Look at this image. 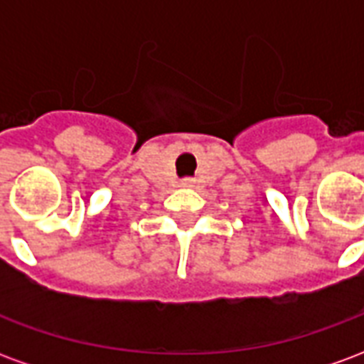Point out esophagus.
<instances>
[{
	"label": "esophagus",
	"mask_w": 364,
	"mask_h": 364,
	"mask_svg": "<svg viewBox=\"0 0 364 364\" xmlns=\"http://www.w3.org/2000/svg\"><path fill=\"white\" fill-rule=\"evenodd\" d=\"M189 183H191V181H185V185H189Z\"/></svg>",
	"instance_id": "1"
}]
</instances>
